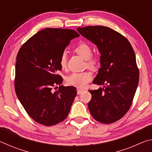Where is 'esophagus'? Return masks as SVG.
I'll list each match as a JSON object with an SVG mask.
<instances>
[{
  "label": "esophagus",
  "mask_w": 152,
  "mask_h": 152,
  "mask_svg": "<svg viewBox=\"0 0 152 152\" xmlns=\"http://www.w3.org/2000/svg\"><path fill=\"white\" fill-rule=\"evenodd\" d=\"M83 91H84L83 90L80 89V88H77V94H80L81 93V92H82Z\"/></svg>",
  "instance_id": "esophagus-1"
}]
</instances>
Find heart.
<instances>
[{"label": "heart", "instance_id": "1", "mask_svg": "<svg viewBox=\"0 0 152 152\" xmlns=\"http://www.w3.org/2000/svg\"><path fill=\"white\" fill-rule=\"evenodd\" d=\"M74 51L84 60H86V66L91 70H96L99 66V59L92 57V49L86 43H81L76 46ZM67 64V56L66 51L61 53L60 58V66L61 69H65ZM92 75L88 72H73L66 78V84L69 86L76 88H84L91 80Z\"/></svg>", "mask_w": 152, "mask_h": 152}]
</instances>
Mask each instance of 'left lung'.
<instances>
[{
    "instance_id": "8db88e82",
    "label": "left lung",
    "mask_w": 152,
    "mask_h": 152,
    "mask_svg": "<svg viewBox=\"0 0 152 152\" xmlns=\"http://www.w3.org/2000/svg\"><path fill=\"white\" fill-rule=\"evenodd\" d=\"M77 31L96 45L101 53V68L92 82L105 86L89 91L90 113L98 121L114 123L129 109L137 88L140 73L134 51L127 39L109 27L96 25Z\"/></svg>"
}]
</instances>
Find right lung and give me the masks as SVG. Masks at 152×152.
I'll return each mask as SVG.
<instances>
[{"mask_svg": "<svg viewBox=\"0 0 152 152\" xmlns=\"http://www.w3.org/2000/svg\"><path fill=\"white\" fill-rule=\"evenodd\" d=\"M79 35L72 29L45 28L29 38L18 52L15 92L28 115L38 123L51 126L68 117L76 88L61 85L63 79L57 72L61 69V53ZM56 85L60 86L53 92Z\"/></svg>", "mask_w": 152, "mask_h": 152, "instance_id": "obj_1", "label": "right lung"}]
</instances>
